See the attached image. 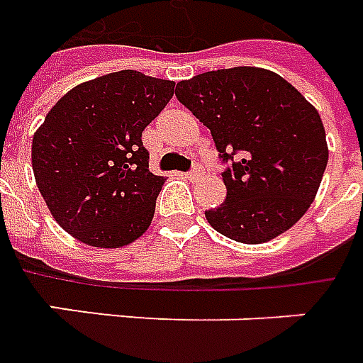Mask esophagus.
Returning a JSON list of instances; mask_svg holds the SVG:
<instances>
[{
  "label": "esophagus",
  "mask_w": 363,
  "mask_h": 363,
  "mask_svg": "<svg viewBox=\"0 0 363 363\" xmlns=\"http://www.w3.org/2000/svg\"><path fill=\"white\" fill-rule=\"evenodd\" d=\"M203 174H204L203 168H201V166H195L191 172H187V178L193 179V182H197V179L203 178Z\"/></svg>",
  "instance_id": "obj_1"
}]
</instances>
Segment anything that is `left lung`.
Wrapping results in <instances>:
<instances>
[{
    "label": "left lung",
    "mask_w": 363,
    "mask_h": 363,
    "mask_svg": "<svg viewBox=\"0 0 363 363\" xmlns=\"http://www.w3.org/2000/svg\"><path fill=\"white\" fill-rule=\"evenodd\" d=\"M176 97L212 133L225 162L228 189L204 212L212 228L233 241L268 243L291 230L320 189L329 149L320 113L272 70L235 67L182 80Z\"/></svg>",
    "instance_id": "8db88e82"
}]
</instances>
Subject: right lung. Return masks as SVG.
<instances>
[{
	"mask_svg": "<svg viewBox=\"0 0 363 363\" xmlns=\"http://www.w3.org/2000/svg\"><path fill=\"white\" fill-rule=\"evenodd\" d=\"M176 84L120 70L78 84L32 140V170L51 216L80 243L120 249L152 222L164 176L149 170L141 133Z\"/></svg>",
	"mask_w": 363,
	"mask_h": 363,
	"instance_id": "right-lung-1",
	"label": "right lung"
}]
</instances>
